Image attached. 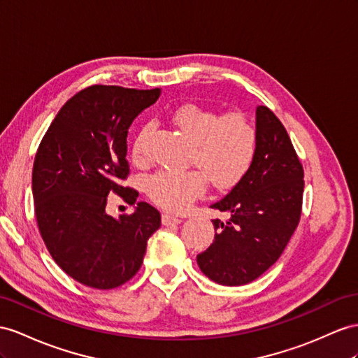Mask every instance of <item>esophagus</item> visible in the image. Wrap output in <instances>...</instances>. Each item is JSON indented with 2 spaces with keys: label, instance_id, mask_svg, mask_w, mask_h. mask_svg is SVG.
<instances>
[{
  "label": "esophagus",
  "instance_id": "obj_1",
  "mask_svg": "<svg viewBox=\"0 0 358 358\" xmlns=\"http://www.w3.org/2000/svg\"><path fill=\"white\" fill-rule=\"evenodd\" d=\"M181 221H182V219L178 217V216H173V215H169V213L162 215L163 225H178V224H181Z\"/></svg>",
  "mask_w": 358,
  "mask_h": 358
}]
</instances>
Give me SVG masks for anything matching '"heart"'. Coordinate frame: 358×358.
<instances>
[{
	"mask_svg": "<svg viewBox=\"0 0 358 358\" xmlns=\"http://www.w3.org/2000/svg\"><path fill=\"white\" fill-rule=\"evenodd\" d=\"M172 122L192 141L189 164L196 169L159 171L146 181V190L155 204L181 212L206 189V181L217 189L236 185L252 164L257 151V130L241 113L224 115L198 104L180 106ZM151 131L145 125L133 142L136 162L145 159V142Z\"/></svg>",
	"mask_w": 358,
	"mask_h": 358,
	"instance_id": "heart-1",
	"label": "heart"
}]
</instances>
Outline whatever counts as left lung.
<instances>
[{
	"mask_svg": "<svg viewBox=\"0 0 358 358\" xmlns=\"http://www.w3.org/2000/svg\"><path fill=\"white\" fill-rule=\"evenodd\" d=\"M257 151L248 172L212 208L215 241L196 255L199 269L222 286L259 278L280 259L301 219L304 168L280 119L257 107Z\"/></svg>",
	"mask_w": 358,
	"mask_h": 358,
	"instance_id": "8db88e82",
	"label": "left lung"
}]
</instances>
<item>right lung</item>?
Masks as SVG:
<instances>
[{
    "instance_id": "obj_1",
    "label": "right lung",
    "mask_w": 358,
    "mask_h": 358,
    "mask_svg": "<svg viewBox=\"0 0 358 358\" xmlns=\"http://www.w3.org/2000/svg\"><path fill=\"white\" fill-rule=\"evenodd\" d=\"M160 89L94 85L68 99L42 137L33 164V201L39 233L51 257L71 278L115 289L141 269L146 242L162 217L148 203L119 219L106 213L108 194L134 204L124 187L130 173L127 134Z\"/></svg>"
}]
</instances>
